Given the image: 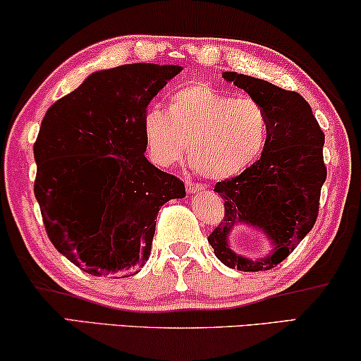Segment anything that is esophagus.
Segmentation results:
<instances>
[{
  "label": "esophagus",
  "mask_w": 361,
  "mask_h": 361,
  "mask_svg": "<svg viewBox=\"0 0 361 361\" xmlns=\"http://www.w3.org/2000/svg\"><path fill=\"white\" fill-rule=\"evenodd\" d=\"M185 185H186V191H188V192H197V191H202V190H204V186H202V185H197V183L191 181V180H186V181H185Z\"/></svg>",
  "instance_id": "34e87169"
}]
</instances>
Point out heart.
Masks as SVG:
<instances>
[{
  "instance_id": "obj_1",
  "label": "heart",
  "mask_w": 361,
  "mask_h": 361,
  "mask_svg": "<svg viewBox=\"0 0 361 361\" xmlns=\"http://www.w3.org/2000/svg\"><path fill=\"white\" fill-rule=\"evenodd\" d=\"M147 149L159 165L178 161L186 150L191 165L207 178L224 180L248 169L265 149L270 116L252 96H233L195 81L173 91L166 111L144 114Z\"/></svg>"
}]
</instances>
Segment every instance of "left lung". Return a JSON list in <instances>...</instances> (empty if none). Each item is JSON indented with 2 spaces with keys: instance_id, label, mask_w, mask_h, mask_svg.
Segmentation results:
<instances>
[{
  "instance_id": "left-lung-1",
  "label": "left lung",
  "mask_w": 361,
  "mask_h": 361,
  "mask_svg": "<svg viewBox=\"0 0 361 361\" xmlns=\"http://www.w3.org/2000/svg\"><path fill=\"white\" fill-rule=\"evenodd\" d=\"M222 77L265 106L270 134L255 164L240 175L216 183L214 191L224 200V217L207 240L227 267L240 271L271 270L316 224L327 176L324 132L311 106L296 91L235 72ZM238 221L258 226L272 238L276 247L270 256L250 261L231 250L226 237Z\"/></svg>"
}]
</instances>
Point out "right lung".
I'll list each match as a JSON object with an SVG mask.
<instances>
[{"label":"right lung","mask_w":361,"mask_h":361,"mask_svg":"<svg viewBox=\"0 0 361 361\" xmlns=\"http://www.w3.org/2000/svg\"><path fill=\"white\" fill-rule=\"evenodd\" d=\"M178 65L130 63L90 75L50 106L34 144V195L57 250L93 276L137 273L157 214L185 183L145 159L144 114Z\"/></svg>","instance_id":"obj_1"}]
</instances>
